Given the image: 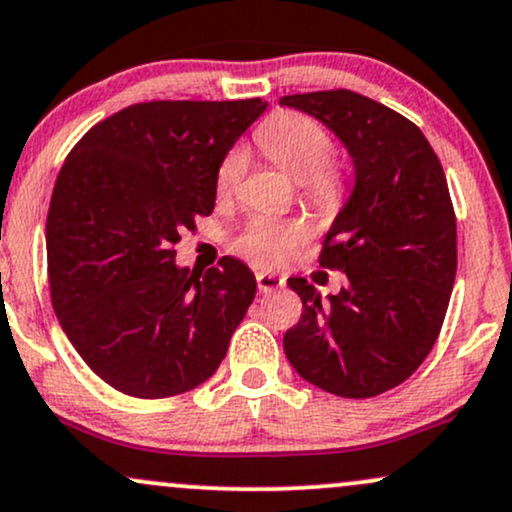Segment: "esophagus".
Returning <instances> with one entry per match:
<instances>
[{
  "mask_svg": "<svg viewBox=\"0 0 512 512\" xmlns=\"http://www.w3.org/2000/svg\"><path fill=\"white\" fill-rule=\"evenodd\" d=\"M256 285L261 292H275L285 285V278H282V275L268 273V270H261V273H256Z\"/></svg>",
  "mask_w": 512,
  "mask_h": 512,
  "instance_id": "34e87169",
  "label": "esophagus"
}]
</instances>
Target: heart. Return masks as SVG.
Wrapping results in <instances>:
<instances>
[{
    "label": "heart",
    "mask_w": 512,
    "mask_h": 512,
    "mask_svg": "<svg viewBox=\"0 0 512 512\" xmlns=\"http://www.w3.org/2000/svg\"><path fill=\"white\" fill-rule=\"evenodd\" d=\"M258 146L266 155L297 182H304L309 194L318 201H330L338 194L340 177L330 165L333 160V138L316 119L304 114H282L268 122L256 134ZM249 155L242 148H234L220 162L215 189L220 196H230L242 182ZM309 237V225L304 220H285L275 215H254L239 232L234 249L251 258L258 266H282L292 251Z\"/></svg>",
    "instance_id": "heart-1"
}]
</instances>
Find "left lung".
Listing matches in <instances>:
<instances>
[{
	"label": "left lung",
	"mask_w": 512,
	"mask_h": 512,
	"mask_svg": "<svg viewBox=\"0 0 512 512\" xmlns=\"http://www.w3.org/2000/svg\"><path fill=\"white\" fill-rule=\"evenodd\" d=\"M326 124L352 158L354 186L335 215L321 266L347 285L321 297L287 285L304 311L285 354L304 381L340 398H374L407 381L438 338L458 270L446 174L419 126L352 90L285 95Z\"/></svg>",
	"instance_id": "left-lung-1"
}]
</instances>
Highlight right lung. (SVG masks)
<instances>
[{
  "instance_id": "right-lung-1",
  "label": "right lung",
  "mask_w": 512,
  "mask_h": 512,
  "mask_svg": "<svg viewBox=\"0 0 512 512\" xmlns=\"http://www.w3.org/2000/svg\"><path fill=\"white\" fill-rule=\"evenodd\" d=\"M266 107L138 102L64 160L45 227L52 306L83 362L119 393H186L225 359L254 302V273L232 256L191 273L172 246L213 213L220 162Z\"/></svg>"
}]
</instances>
